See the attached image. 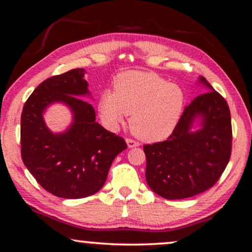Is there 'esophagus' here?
<instances>
[{
  "mask_svg": "<svg viewBox=\"0 0 252 252\" xmlns=\"http://www.w3.org/2000/svg\"><path fill=\"white\" fill-rule=\"evenodd\" d=\"M126 144H127V147H129V148H135V147H139V143L136 142V141H134V140H132V139H126Z\"/></svg>",
  "mask_w": 252,
  "mask_h": 252,
  "instance_id": "esophagus-1",
  "label": "esophagus"
}]
</instances>
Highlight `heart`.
Returning a JSON list of instances; mask_svg holds the SVG:
<instances>
[{"label":"heart","instance_id":"1","mask_svg":"<svg viewBox=\"0 0 252 252\" xmlns=\"http://www.w3.org/2000/svg\"><path fill=\"white\" fill-rule=\"evenodd\" d=\"M183 92L156 73L127 71L113 82V92L102 93L100 117L111 130L130 116V129L136 138L156 142L171 134L183 108Z\"/></svg>","mask_w":252,"mask_h":252}]
</instances>
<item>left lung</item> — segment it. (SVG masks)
I'll return each instance as SVG.
<instances>
[{
    "instance_id": "obj_1",
    "label": "left lung",
    "mask_w": 252,
    "mask_h": 252,
    "mask_svg": "<svg viewBox=\"0 0 252 252\" xmlns=\"http://www.w3.org/2000/svg\"><path fill=\"white\" fill-rule=\"evenodd\" d=\"M209 90L188 104L172 134L162 142L144 144L146 180L160 197L179 200L210 189L231 156L232 127L227 101L200 76ZM199 120L202 127L191 131Z\"/></svg>"
}]
</instances>
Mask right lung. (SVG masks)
I'll use <instances>...</instances> for the list:
<instances>
[{"mask_svg": "<svg viewBox=\"0 0 252 252\" xmlns=\"http://www.w3.org/2000/svg\"><path fill=\"white\" fill-rule=\"evenodd\" d=\"M84 69H73L43 81L25 102L21 116L23 163L48 192L63 199L96 193L125 139L95 122L93 106L81 97L90 95ZM55 101L70 108L74 121L65 132L53 134L43 118Z\"/></svg>", "mask_w": 252, "mask_h": 252, "instance_id": "right-lung-1", "label": "right lung"}]
</instances>
